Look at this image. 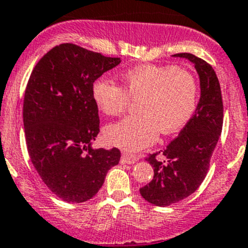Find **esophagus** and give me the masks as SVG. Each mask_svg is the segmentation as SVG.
<instances>
[{"label": "esophagus", "instance_id": "34e87169", "mask_svg": "<svg viewBox=\"0 0 248 248\" xmlns=\"http://www.w3.org/2000/svg\"><path fill=\"white\" fill-rule=\"evenodd\" d=\"M138 157L137 156H132V155H127L124 154L121 156V163L122 164H134L137 161H138Z\"/></svg>", "mask_w": 248, "mask_h": 248}]
</instances>
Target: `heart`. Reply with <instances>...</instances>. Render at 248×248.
<instances>
[{
	"mask_svg": "<svg viewBox=\"0 0 248 248\" xmlns=\"http://www.w3.org/2000/svg\"><path fill=\"white\" fill-rule=\"evenodd\" d=\"M122 87L106 78L92 84V98L101 111L117 116L129 98L137 101L136 115L109 124L107 141L126 152H138L184 128L198 106V85L191 73L172 66L144 64L121 76Z\"/></svg>",
	"mask_w": 248,
	"mask_h": 248,
	"instance_id": "obj_1",
	"label": "heart"
}]
</instances>
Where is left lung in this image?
Wrapping results in <instances>:
<instances>
[{
  "label": "left lung",
  "instance_id": "8db88e82",
  "mask_svg": "<svg viewBox=\"0 0 248 248\" xmlns=\"http://www.w3.org/2000/svg\"><path fill=\"white\" fill-rule=\"evenodd\" d=\"M172 56L194 64L201 80V99L193 117L163 150L164 159H157L158 154L146 158L154 168V179L140 188V194L157 206L175 204L197 191L206 176L223 124L221 86L214 68L188 52Z\"/></svg>",
  "mask_w": 248,
  "mask_h": 248
}]
</instances>
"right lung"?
I'll return each mask as SVG.
<instances>
[{
    "label": "right lung",
    "mask_w": 248,
    "mask_h": 248,
    "mask_svg": "<svg viewBox=\"0 0 248 248\" xmlns=\"http://www.w3.org/2000/svg\"><path fill=\"white\" fill-rule=\"evenodd\" d=\"M120 62V57L60 44L39 60L27 82L22 110L27 151L47 188L62 201L91 199L119 164V149L92 147L99 117L91 89Z\"/></svg>",
    "instance_id": "add662e5"
}]
</instances>
